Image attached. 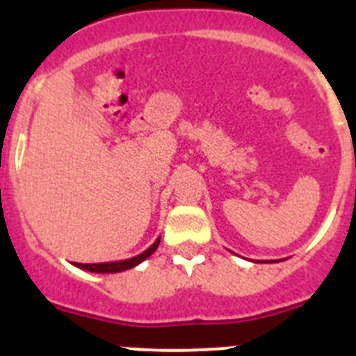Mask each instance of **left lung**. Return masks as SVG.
Masks as SVG:
<instances>
[{"label": "left lung", "instance_id": "1", "mask_svg": "<svg viewBox=\"0 0 356 356\" xmlns=\"http://www.w3.org/2000/svg\"><path fill=\"white\" fill-rule=\"evenodd\" d=\"M266 262H267V260H266ZM269 262H273V260H269Z\"/></svg>", "mask_w": 356, "mask_h": 356}]
</instances>
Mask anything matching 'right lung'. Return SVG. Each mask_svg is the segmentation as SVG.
Masks as SVG:
<instances>
[{
	"label": "right lung",
	"instance_id": "add662e5",
	"mask_svg": "<svg viewBox=\"0 0 356 356\" xmlns=\"http://www.w3.org/2000/svg\"><path fill=\"white\" fill-rule=\"evenodd\" d=\"M159 244H160V237L156 238V241L153 242V244H151L146 251H143V253L137 254V257H134V259L119 260V262H103V264H74V266L80 267V269H85V271L102 273V275H105V273L127 271V269H131V267L139 266V264L144 262L147 257H151V254L155 253V250L159 248Z\"/></svg>",
	"mask_w": 356,
	"mask_h": 356
}]
</instances>
